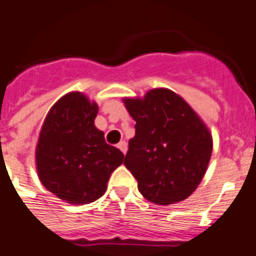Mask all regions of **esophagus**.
<instances>
[{"instance_id":"esophagus-1","label":"esophagus","mask_w":256,"mask_h":256,"mask_svg":"<svg viewBox=\"0 0 256 256\" xmlns=\"http://www.w3.org/2000/svg\"><path fill=\"white\" fill-rule=\"evenodd\" d=\"M117 147L120 148V150H121L122 151V154H126V152H128V143H126V142L124 140H121L120 142V143H118L117 144Z\"/></svg>"}]
</instances>
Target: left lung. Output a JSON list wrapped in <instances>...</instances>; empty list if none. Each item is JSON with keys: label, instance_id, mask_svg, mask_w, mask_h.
Here are the masks:
<instances>
[{"label": "left lung", "instance_id": "left-lung-1", "mask_svg": "<svg viewBox=\"0 0 256 256\" xmlns=\"http://www.w3.org/2000/svg\"><path fill=\"white\" fill-rule=\"evenodd\" d=\"M135 124L124 166L140 194L156 204L184 200L200 184L212 154V135L181 96L154 88L143 98H124Z\"/></svg>", "mask_w": 256, "mask_h": 256}]
</instances>
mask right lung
<instances>
[{
    "instance_id": "obj_1",
    "label": "right lung",
    "mask_w": 256,
    "mask_h": 256,
    "mask_svg": "<svg viewBox=\"0 0 256 256\" xmlns=\"http://www.w3.org/2000/svg\"><path fill=\"white\" fill-rule=\"evenodd\" d=\"M98 106L80 92L62 96L48 112L36 146L44 188L70 204H88L106 191L124 154L95 126Z\"/></svg>"
}]
</instances>
